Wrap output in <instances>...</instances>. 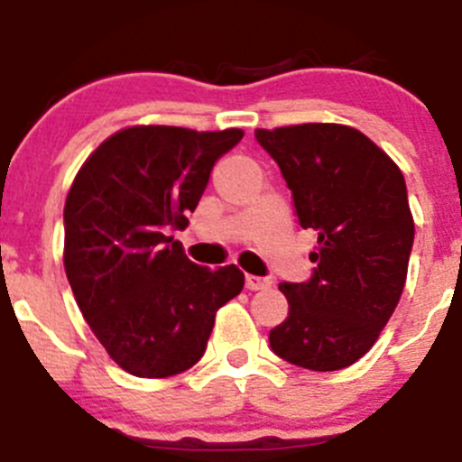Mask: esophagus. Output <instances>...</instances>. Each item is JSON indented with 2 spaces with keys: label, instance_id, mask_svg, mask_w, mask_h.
I'll return each instance as SVG.
<instances>
[{
  "label": "esophagus",
  "instance_id": "1",
  "mask_svg": "<svg viewBox=\"0 0 462 462\" xmlns=\"http://www.w3.org/2000/svg\"><path fill=\"white\" fill-rule=\"evenodd\" d=\"M245 285H247V290H265V288H270L272 281L265 279V276L247 274L245 276Z\"/></svg>",
  "mask_w": 462,
  "mask_h": 462
}]
</instances>
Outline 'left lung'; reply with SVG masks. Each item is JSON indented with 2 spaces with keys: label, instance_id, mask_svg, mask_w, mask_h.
I'll return each instance as SVG.
<instances>
[{
  "label": "left lung",
  "instance_id": "left-lung-1",
  "mask_svg": "<svg viewBox=\"0 0 462 462\" xmlns=\"http://www.w3.org/2000/svg\"><path fill=\"white\" fill-rule=\"evenodd\" d=\"M254 135L279 165L301 228L318 234L310 279L279 285L290 310L270 331L272 351L313 372L354 365L406 283L415 224L402 170L351 126L297 125Z\"/></svg>",
  "mask_w": 462,
  "mask_h": 462
}]
</instances>
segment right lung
I'll list each match as a JSON object with an SVG mask.
<instances>
[{
  "label": "right lung",
  "instance_id": "obj_1",
  "mask_svg": "<svg viewBox=\"0 0 462 462\" xmlns=\"http://www.w3.org/2000/svg\"><path fill=\"white\" fill-rule=\"evenodd\" d=\"M243 135L131 126L104 140L69 188L65 274L97 340L129 374L190 370L217 309L243 290L238 267H199L172 236Z\"/></svg>",
  "mask_w": 462,
  "mask_h": 462
}]
</instances>
